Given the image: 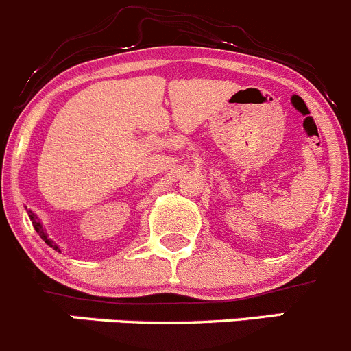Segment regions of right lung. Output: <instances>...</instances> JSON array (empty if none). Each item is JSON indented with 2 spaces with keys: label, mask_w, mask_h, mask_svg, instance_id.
<instances>
[{
  "label": "right lung",
  "mask_w": 351,
  "mask_h": 351,
  "mask_svg": "<svg viewBox=\"0 0 351 351\" xmlns=\"http://www.w3.org/2000/svg\"><path fill=\"white\" fill-rule=\"evenodd\" d=\"M29 218H31V221H32V227H34V228H36V232H38V234L41 235L43 239H45V242H47V244H50L51 247H55V250H58L57 245H55L53 242L50 241V239H47V235H45V230H43L41 223H39V221H38V218H36V215H34V213H32V211H29Z\"/></svg>",
  "instance_id": "1"
}]
</instances>
